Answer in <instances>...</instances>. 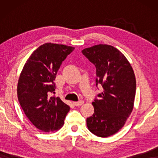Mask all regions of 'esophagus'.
Wrapping results in <instances>:
<instances>
[{
    "instance_id": "obj_1",
    "label": "esophagus",
    "mask_w": 158,
    "mask_h": 158,
    "mask_svg": "<svg viewBox=\"0 0 158 158\" xmlns=\"http://www.w3.org/2000/svg\"><path fill=\"white\" fill-rule=\"evenodd\" d=\"M84 103L83 101H75V102H73V104L76 106H81Z\"/></svg>"
}]
</instances>
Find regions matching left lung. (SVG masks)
I'll return each instance as SVG.
<instances>
[{"label":"left lung","mask_w":158,"mask_h":158,"mask_svg":"<svg viewBox=\"0 0 158 158\" xmlns=\"http://www.w3.org/2000/svg\"><path fill=\"white\" fill-rule=\"evenodd\" d=\"M82 53L96 68V85L101 84L103 91L92 105L94 114L87 118L90 132L107 137L124 127L134 107L136 94L135 73L126 57L113 46L94 45Z\"/></svg>","instance_id":"obj_1"}]
</instances>
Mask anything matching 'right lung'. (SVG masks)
Returning a JSON list of instances; mask_svg holds the SVG:
<instances>
[{
	"label": "right lung",
	"instance_id": "right-lung-1",
	"mask_svg": "<svg viewBox=\"0 0 158 158\" xmlns=\"http://www.w3.org/2000/svg\"><path fill=\"white\" fill-rule=\"evenodd\" d=\"M64 44L45 43L33 52L19 76L17 95L25 115L44 132L57 131L64 124L70 107L55 94V77L62 62L74 50Z\"/></svg>",
	"mask_w": 158,
	"mask_h": 158
}]
</instances>
